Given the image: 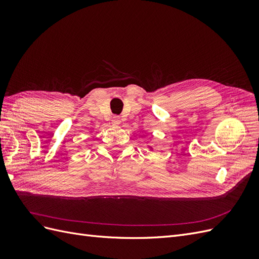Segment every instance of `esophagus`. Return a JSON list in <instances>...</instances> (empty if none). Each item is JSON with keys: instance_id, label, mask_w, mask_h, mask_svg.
Instances as JSON below:
<instances>
[{"instance_id": "34e87169", "label": "esophagus", "mask_w": 259, "mask_h": 259, "mask_svg": "<svg viewBox=\"0 0 259 259\" xmlns=\"http://www.w3.org/2000/svg\"><path fill=\"white\" fill-rule=\"evenodd\" d=\"M120 123H121V117L119 115H114L112 119V124L116 126V125H119Z\"/></svg>"}]
</instances>
